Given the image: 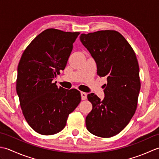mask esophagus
I'll return each instance as SVG.
<instances>
[{"label": "esophagus", "instance_id": "esophagus-1", "mask_svg": "<svg viewBox=\"0 0 159 159\" xmlns=\"http://www.w3.org/2000/svg\"><path fill=\"white\" fill-rule=\"evenodd\" d=\"M80 95H81V99H82L83 100H85L87 99V93L83 92H82L81 93H80Z\"/></svg>", "mask_w": 159, "mask_h": 159}]
</instances>
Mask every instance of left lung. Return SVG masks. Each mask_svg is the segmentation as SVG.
<instances>
[{
	"label": "left lung",
	"mask_w": 159,
	"mask_h": 159,
	"mask_svg": "<svg viewBox=\"0 0 159 159\" xmlns=\"http://www.w3.org/2000/svg\"><path fill=\"white\" fill-rule=\"evenodd\" d=\"M80 39L95 60L98 75L107 77L103 100L94 93L87 96L92 110L86 117L87 129L100 137L115 136L137 109L141 82L136 55L123 35L113 30L83 33Z\"/></svg>",
	"instance_id": "obj_1"
}]
</instances>
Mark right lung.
I'll return each mask as SVG.
<instances>
[{"mask_svg": "<svg viewBox=\"0 0 159 159\" xmlns=\"http://www.w3.org/2000/svg\"><path fill=\"white\" fill-rule=\"evenodd\" d=\"M79 34L46 29L30 43L20 60L16 91L20 107L29 126L43 135L62 130L81 100L79 91L52 83L65 69Z\"/></svg>", "mask_w": 159, "mask_h": 159, "instance_id": "add662e5", "label": "right lung"}]
</instances>
